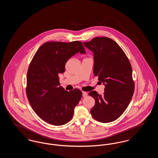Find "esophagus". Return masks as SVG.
<instances>
[{"instance_id":"1","label":"esophagus","mask_w":158,"mask_h":158,"mask_svg":"<svg viewBox=\"0 0 158 158\" xmlns=\"http://www.w3.org/2000/svg\"><path fill=\"white\" fill-rule=\"evenodd\" d=\"M88 95V93L86 92H84V91H83L82 92V96L83 97H86V96Z\"/></svg>"}]
</instances>
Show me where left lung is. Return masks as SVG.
<instances>
[{
  "mask_svg": "<svg viewBox=\"0 0 158 158\" xmlns=\"http://www.w3.org/2000/svg\"><path fill=\"white\" fill-rule=\"evenodd\" d=\"M83 44L94 52V75L105 85L102 95L95 90L89 93L95 101L90 114L99 122H112L126 110L135 92L130 62L123 49L110 38H94Z\"/></svg>",
  "mask_w": 158,
  "mask_h": 158,
  "instance_id": "8db88e82",
  "label": "left lung"
}]
</instances>
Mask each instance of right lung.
Masks as SVG:
<instances>
[{"mask_svg":"<svg viewBox=\"0 0 158 158\" xmlns=\"http://www.w3.org/2000/svg\"><path fill=\"white\" fill-rule=\"evenodd\" d=\"M78 52L86 53L79 41L47 42L38 49L28 67L26 94L29 102L40 118L54 126L72 120L82 96L77 88L65 90L60 86L59 77L64 72L68 60Z\"/></svg>","mask_w":158,"mask_h":158,"instance_id":"obj_1","label":"right lung"}]
</instances>
